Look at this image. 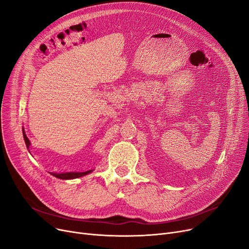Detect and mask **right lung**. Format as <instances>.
I'll return each instance as SVG.
<instances>
[{
	"label": "right lung",
	"mask_w": 249,
	"mask_h": 249,
	"mask_svg": "<svg viewBox=\"0 0 249 249\" xmlns=\"http://www.w3.org/2000/svg\"><path fill=\"white\" fill-rule=\"evenodd\" d=\"M22 131H23V137H24V140H25V144H26V146H27V149L29 150V147L31 145V142L28 139V137L26 136L25 131H24V128L22 129ZM93 171H94V169H90V171H87V172H70V173H60V174L50 173V175H52V176L57 178H60V179H72V178H82L84 176H87V175L90 174Z\"/></svg>",
	"instance_id": "obj_1"
}]
</instances>
